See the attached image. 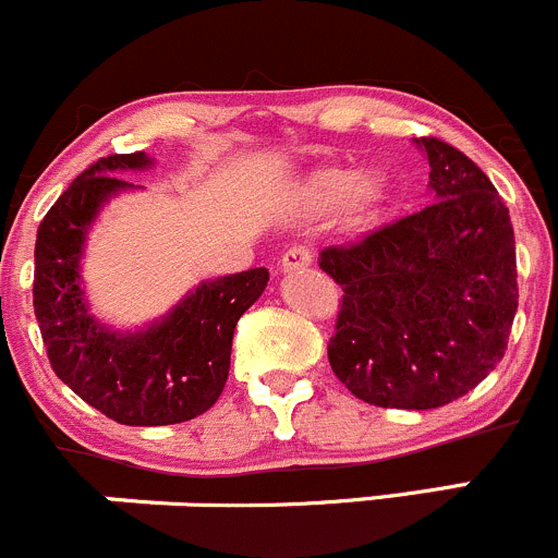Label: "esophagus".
<instances>
[{
	"label": "esophagus",
	"mask_w": 558,
	"mask_h": 558,
	"mask_svg": "<svg viewBox=\"0 0 558 558\" xmlns=\"http://www.w3.org/2000/svg\"><path fill=\"white\" fill-rule=\"evenodd\" d=\"M312 263L314 255L308 246H290V250L284 252V257H281V268H284V271H306Z\"/></svg>",
	"instance_id": "obj_1"
}]
</instances>
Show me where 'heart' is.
I'll return each instance as SVG.
<instances>
[{
  "label": "heart",
  "instance_id": "obj_1",
  "mask_svg": "<svg viewBox=\"0 0 558 558\" xmlns=\"http://www.w3.org/2000/svg\"><path fill=\"white\" fill-rule=\"evenodd\" d=\"M303 195L314 208H333L347 201L352 214H368L379 206L385 184L379 175H361L347 165H325L306 179Z\"/></svg>",
  "mask_w": 558,
  "mask_h": 558
}]
</instances>
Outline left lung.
<instances>
[{
    "mask_svg": "<svg viewBox=\"0 0 558 558\" xmlns=\"http://www.w3.org/2000/svg\"><path fill=\"white\" fill-rule=\"evenodd\" d=\"M432 203L319 252L339 298L328 361L352 396L437 410L505 357L518 308L515 235L488 175L450 143L421 137Z\"/></svg>",
    "mask_w": 558,
    "mask_h": 558,
    "instance_id": "1",
    "label": "left lung"
}]
</instances>
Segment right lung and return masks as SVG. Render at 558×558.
<instances>
[{
	"mask_svg": "<svg viewBox=\"0 0 558 558\" xmlns=\"http://www.w3.org/2000/svg\"><path fill=\"white\" fill-rule=\"evenodd\" d=\"M143 165V151L99 157L62 192L37 230L32 295L48 361L73 393L124 426H170L203 415L219 399L233 330L266 290L268 271L203 281L141 333L121 336L94 323L78 287L86 230L113 192L132 186L116 173Z\"/></svg>",
	"mask_w": 558,
	"mask_h": 558,
	"instance_id": "obj_1",
	"label": "right lung"
}]
</instances>
